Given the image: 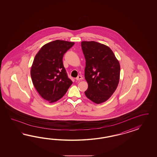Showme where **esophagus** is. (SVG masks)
<instances>
[{"label":"esophagus","instance_id":"34e87169","mask_svg":"<svg viewBox=\"0 0 157 157\" xmlns=\"http://www.w3.org/2000/svg\"><path fill=\"white\" fill-rule=\"evenodd\" d=\"M83 78V77L81 76V75H79V76H77V78H76V81H79V80H82Z\"/></svg>","mask_w":157,"mask_h":157}]
</instances>
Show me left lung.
<instances>
[{"instance_id": "1", "label": "left lung", "mask_w": 157, "mask_h": 157, "mask_svg": "<svg viewBox=\"0 0 157 157\" xmlns=\"http://www.w3.org/2000/svg\"><path fill=\"white\" fill-rule=\"evenodd\" d=\"M86 59L85 78L88 89L86 96L95 104L108 100L119 84L120 66L109 47L95 41H82Z\"/></svg>"}]
</instances>
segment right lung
<instances>
[{"mask_svg": "<svg viewBox=\"0 0 157 157\" xmlns=\"http://www.w3.org/2000/svg\"><path fill=\"white\" fill-rule=\"evenodd\" d=\"M74 43L57 40L43 45L35 56L30 70L36 90L50 103L66 93L72 82L68 78L63 63L64 53Z\"/></svg>", "mask_w": 157, "mask_h": 157, "instance_id": "obj_1", "label": "right lung"}]
</instances>
